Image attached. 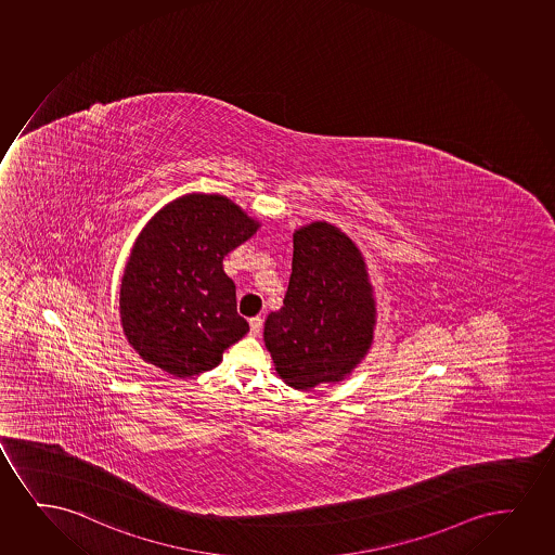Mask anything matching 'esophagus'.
<instances>
[{
  "mask_svg": "<svg viewBox=\"0 0 555 555\" xmlns=\"http://www.w3.org/2000/svg\"><path fill=\"white\" fill-rule=\"evenodd\" d=\"M249 326H251V336H259L260 331H262V319L253 317V319H249Z\"/></svg>",
  "mask_w": 555,
  "mask_h": 555,
  "instance_id": "esophagus-1",
  "label": "esophagus"
}]
</instances>
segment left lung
Wrapping results in <instances>:
<instances>
[{
  "instance_id": "1",
  "label": "left lung",
  "mask_w": 555,
  "mask_h": 555,
  "mask_svg": "<svg viewBox=\"0 0 555 555\" xmlns=\"http://www.w3.org/2000/svg\"><path fill=\"white\" fill-rule=\"evenodd\" d=\"M373 323L372 285L357 246L324 221L298 229L283 308L264 323L281 379L296 390L344 379L370 349Z\"/></svg>"
}]
</instances>
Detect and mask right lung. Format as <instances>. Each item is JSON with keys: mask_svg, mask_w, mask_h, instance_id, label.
<instances>
[{"mask_svg": "<svg viewBox=\"0 0 555 555\" xmlns=\"http://www.w3.org/2000/svg\"><path fill=\"white\" fill-rule=\"evenodd\" d=\"M259 223L221 195H185L167 204L137 238L119 288L127 341L142 360L175 377H193L221 362L249 331L236 311L227 253Z\"/></svg>", "mask_w": 555, "mask_h": 555, "instance_id": "right-lung-1", "label": "right lung"}]
</instances>
